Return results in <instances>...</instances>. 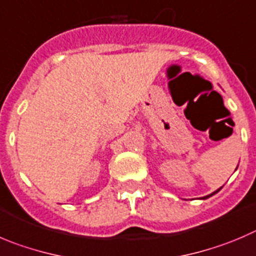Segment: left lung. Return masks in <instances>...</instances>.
Wrapping results in <instances>:
<instances>
[{
	"mask_svg": "<svg viewBox=\"0 0 256 256\" xmlns=\"http://www.w3.org/2000/svg\"><path fill=\"white\" fill-rule=\"evenodd\" d=\"M221 188H222V187H221ZM221 188H218V190H214V192H212V193H211V194H207V196H204V197H200V200H207V198H210V197H211V196L216 194V193H217V192H220V190H221Z\"/></svg>",
	"mask_w": 256,
	"mask_h": 256,
	"instance_id": "1",
	"label": "left lung"
}]
</instances>
